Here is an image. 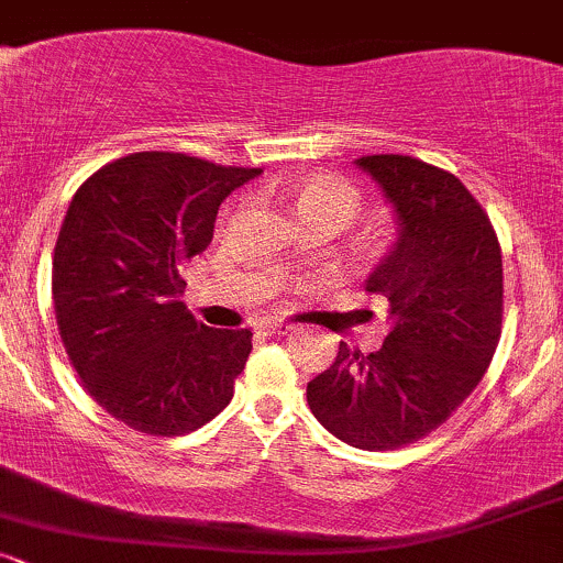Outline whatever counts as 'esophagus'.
<instances>
[{
  "mask_svg": "<svg viewBox=\"0 0 563 563\" xmlns=\"http://www.w3.org/2000/svg\"><path fill=\"white\" fill-rule=\"evenodd\" d=\"M256 331L262 335H286V333H294V325H288V322H260Z\"/></svg>",
  "mask_w": 563,
  "mask_h": 563,
  "instance_id": "obj_1",
  "label": "esophagus"
}]
</instances>
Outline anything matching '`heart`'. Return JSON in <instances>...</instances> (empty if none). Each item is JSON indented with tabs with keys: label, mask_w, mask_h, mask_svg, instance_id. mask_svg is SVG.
<instances>
[{
	"label": "heart",
	"mask_w": 563,
	"mask_h": 563,
	"mask_svg": "<svg viewBox=\"0 0 563 563\" xmlns=\"http://www.w3.org/2000/svg\"><path fill=\"white\" fill-rule=\"evenodd\" d=\"M290 203H294L296 217L307 228L344 230L363 211V192L349 179L335 177V174H307L296 179L290 187ZM378 241L367 238L365 245L373 249Z\"/></svg>",
	"instance_id": "b5f03b06"
}]
</instances>
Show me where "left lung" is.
Wrapping results in <instances>:
<instances>
[{"instance_id": "1", "label": "left lung", "mask_w": 563, "mask_h": 563, "mask_svg": "<svg viewBox=\"0 0 563 563\" xmlns=\"http://www.w3.org/2000/svg\"><path fill=\"white\" fill-rule=\"evenodd\" d=\"M357 166L399 219L397 243L367 277L394 328L371 354L341 341L333 365L307 384V402L341 442L380 452L429 437L487 373L503 328V254L455 174L394 153Z\"/></svg>"}]
</instances>
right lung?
Masks as SVG:
<instances>
[{
  "mask_svg": "<svg viewBox=\"0 0 563 563\" xmlns=\"http://www.w3.org/2000/svg\"><path fill=\"white\" fill-rule=\"evenodd\" d=\"M256 174L142 151L70 200L53 256L57 331L89 397L140 434H190L230 405L254 333L192 318L179 273L214 238L219 203Z\"/></svg>",
  "mask_w": 563,
  "mask_h": 563,
  "instance_id": "add662e5",
  "label": "right lung"
}]
</instances>
